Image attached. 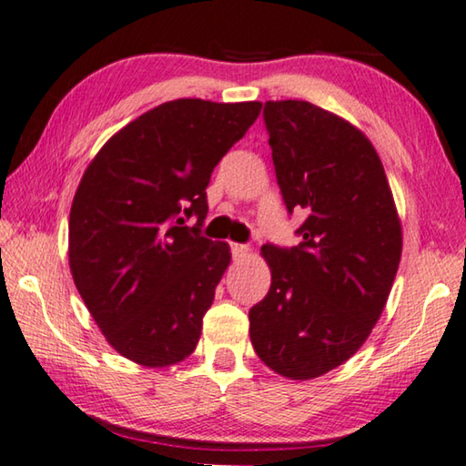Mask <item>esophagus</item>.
Here are the masks:
<instances>
[{"label":"esophagus","mask_w":466,"mask_h":466,"mask_svg":"<svg viewBox=\"0 0 466 466\" xmlns=\"http://www.w3.org/2000/svg\"><path fill=\"white\" fill-rule=\"evenodd\" d=\"M249 252V248L244 244H231V254L233 258H241V256H246Z\"/></svg>","instance_id":"obj_1"}]
</instances>
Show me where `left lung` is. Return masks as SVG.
<instances>
[{
  "label": "left lung",
  "instance_id": "8db88e82",
  "mask_svg": "<svg viewBox=\"0 0 466 466\" xmlns=\"http://www.w3.org/2000/svg\"><path fill=\"white\" fill-rule=\"evenodd\" d=\"M265 126L292 248L265 244L271 288L249 309V340L273 372L309 380L357 353L387 305L401 225L366 134L307 100H268Z\"/></svg>",
  "mask_w": 466,
  "mask_h": 466
}]
</instances>
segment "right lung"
I'll return each mask as SVG.
<instances>
[{"mask_svg":"<svg viewBox=\"0 0 466 466\" xmlns=\"http://www.w3.org/2000/svg\"><path fill=\"white\" fill-rule=\"evenodd\" d=\"M260 106L170 100L121 127L86 167L69 214L71 275L106 342L140 366H172L198 347L231 262L225 241L201 235L206 187Z\"/></svg>","mask_w":466,"mask_h":466,"instance_id":"add662e5","label":"right lung"}]
</instances>
